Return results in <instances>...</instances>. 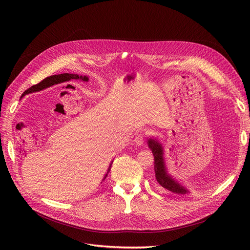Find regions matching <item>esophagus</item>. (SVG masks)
Returning a JSON list of instances; mask_svg holds the SVG:
<instances>
[{
	"label": "esophagus",
	"instance_id": "obj_1",
	"mask_svg": "<svg viewBox=\"0 0 250 250\" xmlns=\"http://www.w3.org/2000/svg\"><path fill=\"white\" fill-rule=\"evenodd\" d=\"M144 140H145V138H144V134H138L134 140L135 144L137 146H143L144 145Z\"/></svg>",
	"mask_w": 250,
	"mask_h": 250
}]
</instances>
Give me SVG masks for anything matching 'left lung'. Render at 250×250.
I'll list each match as a JSON object with an SVG mask.
<instances>
[{
	"instance_id": "obj_1",
	"label": "left lung",
	"mask_w": 250,
	"mask_h": 250,
	"mask_svg": "<svg viewBox=\"0 0 250 250\" xmlns=\"http://www.w3.org/2000/svg\"><path fill=\"white\" fill-rule=\"evenodd\" d=\"M147 144L154 156V169L157 185L176 194L189 193L190 191L188 188L183 187L178 180L168 173L164 159V148L161 142L156 138H149L147 140Z\"/></svg>"
}]
</instances>
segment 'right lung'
Here are the masks:
<instances>
[{
    "instance_id": "1",
    "label": "right lung",
    "mask_w": 250,
    "mask_h": 250,
    "mask_svg": "<svg viewBox=\"0 0 250 250\" xmlns=\"http://www.w3.org/2000/svg\"><path fill=\"white\" fill-rule=\"evenodd\" d=\"M60 79H61V80L62 81V82H64V81H71V80H81V81H84V82H88L89 81V78L87 77V76H80V77H79V75H74V74H62V76H60ZM60 80V81H61ZM44 81V80H43ZM42 81V82H43ZM42 82H41V83H42ZM41 83H39V84H41ZM39 84H37V85H39ZM37 85H35V86H37ZM32 87H34V86H32ZM31 87V88H32ZM31 88H29L28 90H26L25 92H24V93L22 94V97L24 96V95H26V94H27V93H29V92H30V90H31ZM112 162L113 161H111V163L109 164V167H108V169H107V172H106V174H105V176H104V178H103V180L105 179V178H106V176H107V174H108V172L110 171V168H111V165H112Z\"/></svg>"
}]
</instances>
